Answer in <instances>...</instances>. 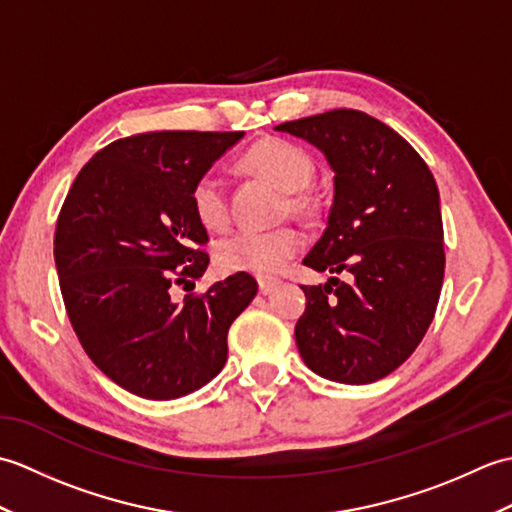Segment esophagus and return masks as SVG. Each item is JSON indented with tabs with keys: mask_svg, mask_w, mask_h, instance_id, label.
Returning <instances> with one entry per match:
<instances>
[{
	"mask_svg": "<svg viewBox=\"0 0 512 512\" xmlns=\"http://www.w3.org/2000/svg\"><path fill=\"white\" fill-rule=\"evenodd\" d=\"M257 284H259V292H262V295H270V292L277 290L279 281H277V279H266V277H259V279H257Z\"/></svg>",
	"mask_w": 512,
	"mask_h": 512,
	"instance_id": "obj_1",
	"label": "esophagus"
}]
</instances>
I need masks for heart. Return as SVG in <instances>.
Returning <instances> with one entry per match:
<instances>
[{"label":"heart","instance_id":"b5f03b06","mask_svg":"<svg viewBox=\"0 0 512 512\" xmlns=\"http://www.w3.org/2000/svg\"><path fill=\"white\" fill-rule=\"evenodd\" d=\"M242 167L253 176L275 182L286 191L284 211L295 215H310L314 200L308 193L314 178V160L308 151L288 143V140L270 138L250 147L242 156ZM191 209L198 222L209 231H222L231 222V204H228L226 182L220 173L206 171L191 187ZM303 246L297 228L277 226L268 231L257 228H239L222 237L215 244L217 266L226 273H253L273 277L295 257Z\"/></svg>","mask_w":512,"mask_h":512}]
</instances>
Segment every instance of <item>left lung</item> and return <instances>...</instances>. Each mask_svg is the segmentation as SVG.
Segmentation results:
<instances>
[{
  "label": "left lung",
  "mask_w": 512,
  "mask_h": 512,
  "mask_svg": "<svg viewBox=\"0 0 512 512\" xmlns=\"http://www.w3.org/2000/svg\"><path fill=\"white\" fill-rule=\"evenodd\" d=\"M275 129L321 149L334 171L328 226L303 264L350 275L303 286L299 354L334 383H374L413 354L438 308L444 231L436 180L405 138L365 112L332 110Z\"/></svg>",
  "instance_id": "obj_1"
}]
</instances>
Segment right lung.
I'll return each instance as SVG.
<instances>
[{"mask_svg":"<svg viewBox=\"0 0 512 512\" xmlns=\"http://www.w3.org/2000/svg\"><path fill=\"white\" fill-rule=\"evenodd\" d=\"M242 136L118 138L79 171L61 206L54 264L72 328L92 363L140 398L187 396L220 374L228 328L257 295V281L237 273L173 299L209 266L193 182Z\"/></svg>","mask_w":512,"mask_h":512,"instance_id":"1","label":"right lung"}]
</instances>
